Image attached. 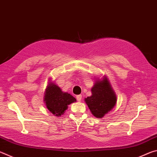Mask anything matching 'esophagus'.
Instances as JSON below:
<instances>
[{
  "label": "esophagus",
  "instance_id": "34e87169",
  "mask_svg": "<svg viewBox=\"0 0 157 157\" xmlns=\"http://www.w3.org/2000/svg\"><path fill=\"white\" fill-rule=\"evenodd\" d=\"M76 99L78 101H80L82 100V95H78L76 96Z\"/></svg>",
  "mask_w": 157,
  "mask_h": 157
}]
</instances>
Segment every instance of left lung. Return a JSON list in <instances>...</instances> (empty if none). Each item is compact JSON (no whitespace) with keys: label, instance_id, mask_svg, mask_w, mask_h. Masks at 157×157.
<instances>
[{"label":"left lung","instance_id":"left-lung-1","mask_svg":"<svg viewBox=\"0 0 157 157\" xmlns=\"http://www.w3.org/2000/svg\"><path fill=\"white\" fill-rule=\"evenodd\" d=\"M91 96L84 99L93 115L102 118L115 107L117 97L107 77L96 78L91 88Z\"/></svg>","mask_w":157,"mask_h":157}]
</instances>
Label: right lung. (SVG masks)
<instances>
[{"label": "right lung", "instance_id": "obj_1", "mask_svg": "<svg viewBox=\"0 0 157 157\" xmlns=\"http://www.w3.org/2000/svg\"><path fill=\"white\" fill-rule=\"evenodd\" d=\"M51 79H48V84L44 93V101L50 113L55 116H61L65 113L69 105L76 102V99L68 93L63 92L60 87Z\"/></svg>", "mask_w": 157, "mask_h": 157}]
</instances>
